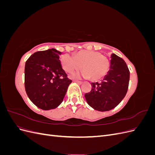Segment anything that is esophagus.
Returning <instances> with one entry per match:
<instances>
[{"mask_svg": "<svg viewBox=\"0 0 155 155\" xmlns=\"http://www.w3.org/2000/svg\"><path fill=\"white\" fill-rule=\"evenodd\" d=\"M74 82H76L77 83H78V84H81L83 82L82 81H78V80H74Z\"/></svg>", "mask_w": 155, "mask_h": 155, "instance_id": "34e87169", "label": "esophagus"}]
</instances>
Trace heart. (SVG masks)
<instances>
[{"label":"heart","mask_w":155,"mask_h":155,"mask_svg":"<svg viewBox=\"0 0 155 155\" xmlns=\"http://www.w3.org/2000/svg\"><path fill=\"white\" fill-rule=\"evenodd\" d=\"M60 60L63 69L67 72H72L81 67L85 69L73 74L72 78H91L92 80L97 81L104 78L110 68L109 58L94 50H82L74 56L64 54Z\"/></svg>","instance_id":"1"}]
</instances>
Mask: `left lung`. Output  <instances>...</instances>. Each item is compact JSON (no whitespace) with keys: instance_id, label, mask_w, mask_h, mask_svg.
<instances>
[{"instance_id":"1","label":"left lung","mask_w":155,"mask_h":155,"mask_svg":"<svg viewBox=\"0 0 155 155\" xmlns=\"http://www.w3.org/2000/svg\"><path fill=\"white\" fill-rule=\"evenodd\" d=\"M129 70L125 61L112 54L110 70L100 83H92V90L85 94L88 104L99 111L114 109L128 90Z\"/></svg>"}]
</instances>
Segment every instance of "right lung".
Returning a JSON list of instances; mask_svg holds the SVG:
<instances>
[{
    "label": "right lung",
    "instance_id": "right-lung-1",
    "mask_svg": "<svg viewBox=\"0 0 155 155\" xmlns=\"http://www.w3.org/2000/svg\"><path fill=\"white\" fill-rule=\"evenodd\" d=\"M54 48L36 51L28 59L25 68V86L31 102L43 110L58 107L63 100L71 79L62 68Z\"/></svg>",
    "mask_w": 155,
    "mask_h": 155
}]
</instances>
